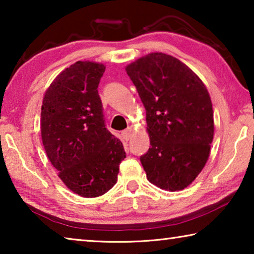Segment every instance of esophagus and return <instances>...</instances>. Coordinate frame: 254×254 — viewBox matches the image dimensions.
Wrapping results in <instances>:
<instances>
[{"label": "esophagus", "mask_w": 254, "mask_h": 254, "mask_svg": "<svg viewBox=\"0 0 254 254\" xmlns=\"http://www.w3.org/2000/svg\"><path fill=\"white\" fill-rule=\"evenodd\" d=\"M131 134H132V128L131 127H127V130H124L123 132H122V139L124 140V141H128V139H130L131 137Z\"/></svg>", "instance_id": "obj_1"}]
</instances>
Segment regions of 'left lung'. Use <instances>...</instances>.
<instances>
[{
	"instance_id": "8db88e82",
	"label": "left lung",
	"mask_w": 254,
	"mask_h": 254,
	"mask_svg": "<svg viewBox=\"0 0 254 254\" xmlns=\"http://www.w3.org/2000/svg\"><path fill=\"white\" fill-rule=\"evenodd\" d=\"M147 114L150 148L140 157L147 178L165 190L186 188L204 168L214 135L207 88L190 68L162 53L127 68Z\"/></svg>"
}]
</instances>
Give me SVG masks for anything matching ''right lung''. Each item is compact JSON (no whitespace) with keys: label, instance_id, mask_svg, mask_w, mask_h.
I'll list each match as a JSON object with an SVG mask.
<instances>
[{"label":"right lung","instance_id":"1","mask_svg":"<svg viewBox=\"0 0 254 254\" xmlns=\"http://www.w3.org/2000/svg\"><path fill=\"white\" fill-rule=\"evenodd\" d=\"M105 66L77 62L56 77L41 107V137L59 178L81 197H98L118 182L123 144L107 130L98 84Z\"/></svg>","mask_w":254,"mask_h":254}]
</instances>
